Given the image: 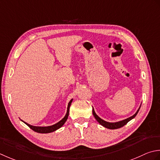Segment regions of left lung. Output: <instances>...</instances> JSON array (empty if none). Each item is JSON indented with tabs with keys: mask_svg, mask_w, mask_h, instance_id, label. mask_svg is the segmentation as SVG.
Returning a JSON list of instances; mask_svg holds the SVG:
<instances>
[{
	"mask_svg": "<svg viewBox=\"0 0 160 160\" xmlns=\"http://www.w3.org/2000/svg\"><path fill=\"white\" fill-rule=\"evenodd\" d=\"M139 108H140V107L139 108V109L138 110V111L136 112L135 115H133L132 116L130 117H128V118H127L124 120H122V121H120V122H114V123L108 122L104 121V120H103L102 119H101L100 117L95 113V112H94V110L93 108H92V114H93V115L94 117V118L97 119V121L98 122L100 123V124L103 126V127H106V128H108V129H117V128H121V127L126 125V123H128L129 121H130V120L134 118V117L137 115V114L138 113Z\"/></svg>",
	"mask_w": 160,
	"mask_h": 160,
	"instance_id": "1",
	"label": "left lung"
}]
</instances>
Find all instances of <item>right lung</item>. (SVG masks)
Returning <instances> with one entry per match:
<instances>
[{
    "label": "right lung",
    "instance_id": "right-lung-1",
    "mask_svg": "<svg viewBox=\"0 0 160 160\" xmlns=\"http://www.w3.org/2000/svg\"><path fill=\"white\" fill-rule=\"evenodd\" d=\"M72 102V99L70 101V102L68 103L66 115H65V117L61 120L60 122H58V123H55V124H54L52 126H34L30 125L29 123H26L23 121H22V120H21V121L22 122H24L26 125L28 126L32 130H33L34 131H35V132H39V133H50V132H54V131H55V130H57V129L60 128L64 124L65 122H66V120L68 119V115H69V110H70V106L71 105Z\"/></svg>",
    "mask_w": 160,
    "mask_h": 160
}]
</instances>
